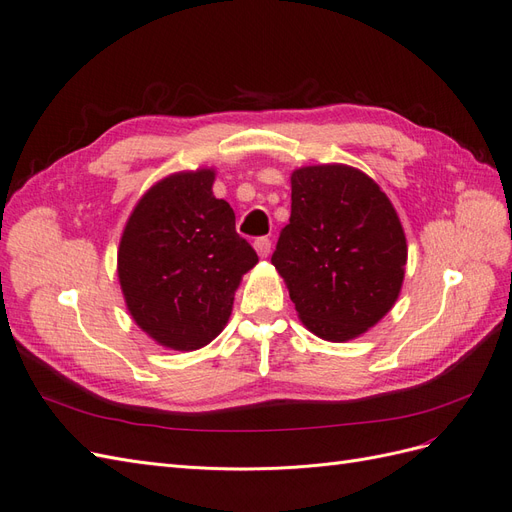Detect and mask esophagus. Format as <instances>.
<instances>
[{"label":"esophagus","mask_w":512,"mask_h":512,"mask_svg":"<svg viewBox=\"0 0 512 512\" xmlns=\"http://www.w3.org/2000/svg\"><path fill=\"white\" fill-rule=\"evenodd\" d=\"M254 247L260 258H267L271 254V239L269 237H260L254 241Z\"/></svg>","instance_id":"esophagus-1"}]
</instances>
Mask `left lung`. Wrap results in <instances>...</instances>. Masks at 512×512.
I'll use <instances>...</instances> for the list:
<instances>
[{
  "label": "left lung",
  "mask_w": 512,
  "mask_h": 512,
  "mask_svg": "<svg viewBox=\"0 0 512 512\" xmlns=\"http://www.w3.org/2000/svg\"><path fill=\"white\" fill-rule=\"evenodd\" d=\"M290 224L271 256L314 335L348 342L391 312L408 260L397 211L380 185L346 164L297 168Z\"/></svg>",
  "instance_id": "1"
}]
</instances>
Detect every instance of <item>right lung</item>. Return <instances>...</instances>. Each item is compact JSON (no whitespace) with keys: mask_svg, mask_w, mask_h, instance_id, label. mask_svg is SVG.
<instances>
[{"mask_svg":"<svg viewBox=\"0 0 512 512\" xmlns=\"http://www.w3.org/2000/svg\"><path fill=\"white\" fill-rule=\"evenodd\" d=\"M215 170L168 175L138 200L119 241L117 275L134 322L170 350L218 337L235 290L258 256L235 230V211L213 196Z\"/></svg>","mask_w":512,"mask_h":512,"instance_id":"1","label":"right lung"}]
</instances>
